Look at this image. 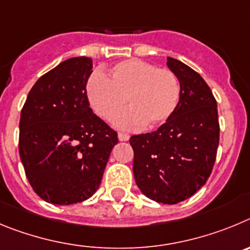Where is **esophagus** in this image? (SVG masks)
Returning <instances> with one entry per match:
<instances>
[{
  "label": "esophagus",
  "instance_id": "esophagus-1",
  "mask_svg": "<svg viewBox=\"0 0 250 250\" xmlns=\"http://www.w3.org/2000/svg\"><path fill=\"white\" fill-rule=\"evenodd\" d=\"M118 139H120V141H128V139H129V134L120 132V133H118Z\"/></svg>",
  "mask_w": 250,
  "mask_h": 250
}]
</instances>
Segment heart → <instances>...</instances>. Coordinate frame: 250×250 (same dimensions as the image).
Listing matches in <instances>:
<instances>
[{"instance_id": "heart-1", "label": "heart", "mask_w": 250, "mask_h": 250, "mask_svg": "<svg viewBox=\"0 0 250 250\" xmlns=\"http://www.w3.org/2000/svg\"><path fill=\"white\" fill-rule=\"evenodd\" d=\"M87 96L92 109L105 121L117 117L114 123L122 129H136L146 125L159 127L170 120L181 100L178 77L168 68H157L147 61H122L108 71L94 72L87 82Z\"/></svg>"}]
</instances>
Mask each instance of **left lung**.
Here are the masks:
<instances>
[{
	"mask_svg": "<svg viewBox=\"0 0 250 250\" xmlns=\"http://www.w3.org/2000/svg\"><path fill=\"white\" fill-rule=\"evenodd\" d=\"M178 77L181 100L170 120L152 133L132 136L133 173L146 197L177 204L192 197L208 181L219 145L217 101L201 75L167 58Z\"/></svg>",
	"mask_w": 250,
	"mask_h": 250,
	"instance_id": "1",
	"label": "left lung"
}]
</instances>
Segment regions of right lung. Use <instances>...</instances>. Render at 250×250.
Returning <instances> with one entry per match:
<instances>
[{"instance_id":"1","label":"right lung","mask_w":250,"mask_h":250,"mask_svg":"<svg viewBox=\"0 0 250 250\" xmlns=\"http://www.w3.org/2000/svg\"><path fill=\"white\" fill-rule=\"evenodd\" d=\"M92 67L88 57L63 61L38 78L21 111L20 157L32 189L48 203L88 199L118 143L116 130L89 107Z\"/></svg>"}]
</instances>
